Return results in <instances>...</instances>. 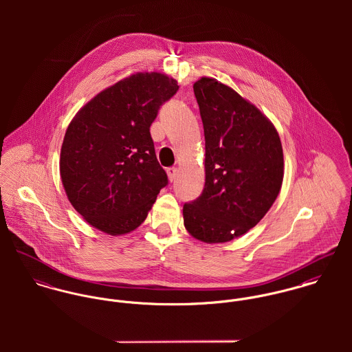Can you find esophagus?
Masks as SVG:
<instances>
[{
  "instance_id": "obj_1",
  "label": "esophagus",
  "mask_w": 352,
  "mask_h": 352,
  "mask_svg": "<svg viewBox=\"0 0 352 352\" xmlns=\"http://www.w3.org/2000/svg\"><path fill=\"white\" fill-rule=\"evenodd\" d=\"M166 173H168V177H169V180H170V182H173V180L176 179V175H177V169H176L175 166H172V168H168V169H166Z\"/></svg>"
}]
</instances>
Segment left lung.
I'll return each mask as SVG.
<instances>
[{
  "instance_id": "8db88e82",
  "label": "left lung",
  "mask_w": 352,
  "mask_h": 352,
  "mask_svg": "<svg viewBox=\"0 0 352 352\" xmlns=\"http://www.w3.org/2000/svg\"><path fill=\"white\" fill-rule=\"evenodd\" d=\"M206 145L201 197L184 203V226L204 243H226L267 214L283 182V151L274 124L232 88L194 84Z\"/></svg>"
}]
</instances>
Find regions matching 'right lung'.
I'll use <instances>...</instances> for the list:
<instances>
[{"label":"right lung","mask_w":352,"mask_h":352,"mask_svg":"<svg viewBox=\"0 0 352 352\" xmlns=\"http://www.w3.org/2000/svg\"><path fill=\"white\" fill-rule=\"evenodd\" d=\"M179 91L161 73H137L107 88L70 122L59 170L73 207L112 236L137 229L168 176L158 164L151 126Z\"/></svg>","instance_id":"right-lung-1"}]
</instances>
